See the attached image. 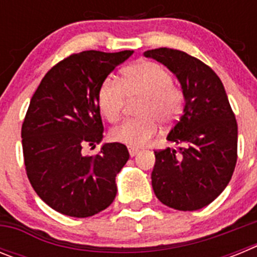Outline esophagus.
I'll return each instance as SVG.
<instances>
[{"mask_svg": "<svg viewBox=\"0 0 257 257\" xmlns=\"http://www.w3.org/2000/svg\"><path fill=\"white\" fill-rule=\"evenodd\" d=\"M138 152H139V149H138V148H134V147H128V153H130L131 157L136 156V154H138Z\"/></svg>", "mask_w": 257, "mask_h": 257, "instance_id": "obj_1", "label": "esophagus"}]
</instances>
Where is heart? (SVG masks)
I'll return each instance as SVG.
<instances>
[{"instance_id": "obj_1", "label": "heart", "mask_w": 257, "mask_h": 257, "mask_svg": "<svg viewBox=\"0 0 257 257\" xmlns=\"http://www.w3.org/2000/svg\"><path fill=\"white\" fill-rule=\"evenodd\" d=\"M97 106L109 122H117L126 99H139L135 106L138 118L127 119L114 127L109 136L115 143L142 147L158 131L160 122L174 123L183 113L185 94L172 82V76L162 65L142 61L122 70L119 82L106 77L97 90Z\"/></svg>"}]
</instances>
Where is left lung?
<instances>
[{
	"instance_id": "1",
	"label": "left lung",
	"mask_w": 257,
	"mask_h": 257,
	"mask_svg": "<svg viewBox=\"0 0 257 257\" xmlns=\"http://www.w3.org/2000/svg\"><path fill=\"white\" fill-rule=\"evenodd\" d=\"M144 55L169 68L185 94L183 115L167 136L179 147L154 152V194L175 210H199L230 181L237 163V119L221 79L203 61L167 47Z\"/></svg>"
}]
</instances>
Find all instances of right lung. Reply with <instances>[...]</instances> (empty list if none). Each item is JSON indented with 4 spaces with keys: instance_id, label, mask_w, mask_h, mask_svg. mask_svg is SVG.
I'll return each instance as SVG.
<instances>
[{
    "instance_id": "1",
    "label": "right lung",
    "mask_w": 257,
    "mask_h": 257,
    "mask_svg": "<svg viewBox=\"0 0 257 257\" xmlns=\"http://www.w3.org/2000/svg\"><path fill=\"white\" fill-rule=\"evenodd\" d=\"M131 50L72 54L45 74L22 124L27 176L42 201L72 217H88L110 206L115 176L128 161L121 143H108L96 156L83 148L103 139L97 90Z\"/></svg>"
}]
</instances>
